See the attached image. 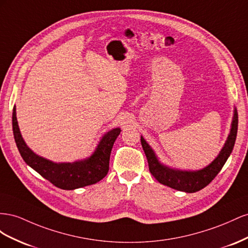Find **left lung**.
I'll use <instances>...</instances> for the list:
<instances>
[{
	"label": "left lung",
	"mask_w": 248,
	"mask_h": 248,
	"mask_svg": "<svg viewBox=\"0 0 248 248\" xmlns=\"http://www.w3.org/2000/svg\"><path fill=\"white\" fill-rule=\"evenodd\" d=\"M238 130V113L234 108V115L231 124V131L221 151L211 163L199 170H183L173 167H169L160 162L158 155H155L153 147L146 142V140L141 136V144L145 153L151 173L159 183L172 189L184 191L187 193H193L204 188L213 181L215 176L221 170L229 159L230 155L234 148Z\"/></svg>",
	"instance_id": "obj_1"
}]
</instances>
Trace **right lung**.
<instances>
[{"mask_svg": "<svg viewBox=\"0 0 248 248\" xmlns=\"http://www.w3.org/2000/svg\"><path fill=\"white\" fill-rule=\"evenodd\" d=\"M12 129L18 152L26 163L53 185L63 190H74L93 185L104 179L109 170L113 144L122 132L120 128H114L106 133L94 152L86 159L75 161L73 163H56L36 155L27 145L18 128L16 106L12 113Z\"/></svg>", "mask_w": 248, "mask_h": 248, "instance_id": "1", "label": "right lung"}]
</instances>
